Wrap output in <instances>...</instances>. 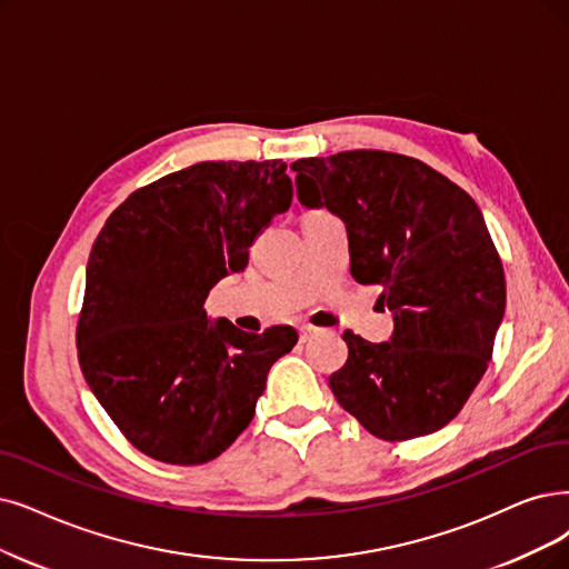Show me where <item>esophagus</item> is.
<instances>
[{
  "label": "esophagus",
  "mask_w": 569,
  "mask_h": 569,
  "mask_svg": "<svg viewBox=\"0 0 569 569\" xmlns=\"http://www.w3.org/2000/svg\"><path fill=\"white\" fill-rule=\"evenodd\" d=\"M315 333H320V329L312 327V325H303V327H301V340H303V343H306L308 338H312Z\"/></svg>",
  "instance_id": "obj_1"
}]
</instances>
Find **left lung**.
I'll return each mask as SVG.
<instances>
[{"instance_id": "left-lung-1", "label": "left lung", "mask_w": 569, "mask_h": 569, "mask_svg": "<svg viewBox=\"0 0 569 569\" xmlns=\"http://www.w3.org/2000/svg\"><path fill=\"white\" fill-rule=\"evenodd\" d=\"M299 200L343 219L350 272L380 284L395 312L390 343L346 331L336 401L382 441L446 427L483 378L505 317L502 259L479 206L418 158L355 149L301 158Z\"/></svg>"}]
</instances>
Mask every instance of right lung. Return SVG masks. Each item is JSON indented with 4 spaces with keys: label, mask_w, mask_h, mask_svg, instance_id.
Masks as SVG:
<instances>
[{
    "label": "right lung",
    "mask_w": 569,
    "mask_h": 569,
    "mask_svg": "<svg viewBox=\"0 0 569 569\" xmlns=\"http://www.w3.org/2000/svg\"><path fill=\"white\" fill-rule=\"evenodd\" d=\"M291 196L282 161H206L132 191L104 221L86 266L79 367L144 456L179 467L221 456L297 346L291 327L247 333L202 308Z\"/></svg>",
    "instance_id": "add662e5"
}]
</instances>
